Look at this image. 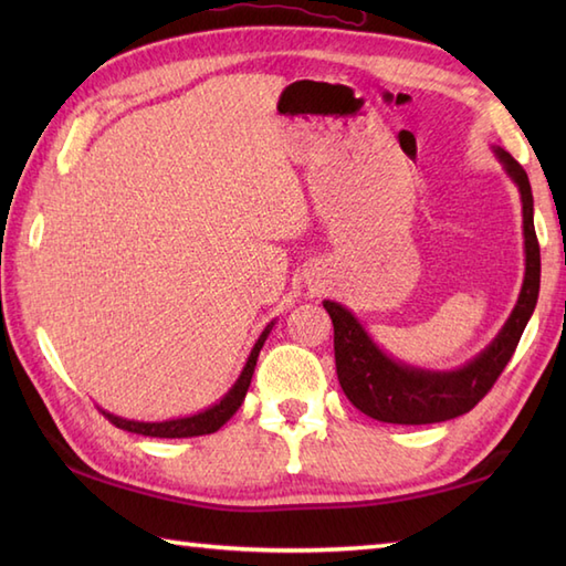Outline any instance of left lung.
Wrapping results in <instances>:
<instances>
[{"label": "left lung", "mask_w": 566, "mask_h": 566, "mask_svg": "<svg viewBox=\"0 0 566 566\" xmlns=\"http://www.w3.org/2000/svg\"><path fill=\"white\" fill-rule=\"evenodd\" d=\"M503 170L518 185L523 201L525 280L506 326L486 350L472 363L452 371H430L396 363L381 353L350 311L335 302H323L333 321V347L338 381L347 399L365 416L381 423L426 426L462 416L484 399L518 347L539 294V245L533 223V191L518 160L503 148H494Z\"/></svg>", "instance_id": "1"}]
</instances>
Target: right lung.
<instances>
[{"instance_id": "add662e5", "label": "right lung", "mask_w": 566, "mask_h": 566, "mask_svg": "<svg viewBox=\"0 0 566 566\" xmlns=\"http://www.w3.org/2000/svg\"><path fill=\"white\" fill-rule=\"evenodd\" d=\"M272 326L274 323H270V326L262 331L258 343L252 345L248 363H245L243 371H240V377L231 387V391H228L219 403L207 408V411L187 416V418L163 420V423H143V420H126V418H118V416L106 413V411H102V413L109 418V423H114L116 428L128 430V432H138V436H148V438H197V436H209V432H216L226 423V420H231V416L238 411L240 403H243L248 387H250V379H252V371H255V365H258V355L262 350L264 340H268Z\"/></svg>"}]
</instances>
